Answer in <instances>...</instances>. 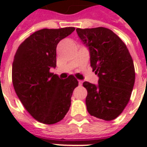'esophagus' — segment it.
<instances>
[{
    "label": "esophagus",
    "instance_id": "34e87169",
    "mask_svg": "<svg viewBox=\"0 0 147 147\" xmlns=\"http://www.w3.org/2000/svg\"><path fill=\"white\" fill-rule=\"evenodd\" d=\"M83 81H82V80H79V85H80V86H82V85H83Z\"/></svg>",
    "mask_w": 147,
    "mask_h": 147
}]
</instances>
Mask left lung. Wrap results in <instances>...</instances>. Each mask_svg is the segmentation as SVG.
<instances>
[{
    "instance_id": "1",
    "label": "left lung",
    "mask_w": 147,
    "mask_h": 147,
    "mask_svg": "<svg viewBox=\"0 0 147 147\" xmlns=\"http://www.w3.org/2000/svg\"><path fill=\"white\" fill-rule=\"evenodd\" d=\"M76 32L88 48L90 66L98 76V84L83 83L87 111L99 119L114 120L127 105L134 87L132 58L123 41L108 28H77Z\"/></svg>"
}]
</instances>
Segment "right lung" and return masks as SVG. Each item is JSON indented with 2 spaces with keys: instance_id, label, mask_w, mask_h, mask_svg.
<instances>
[{
  "instance_id": "1",
  "label": "right lung",
  "mask_w": 147,
  "mask_h": 147,
  "mask_svg": "<svg viewBox=\"0 0 147 147\" xmlns=\"http://www.w3.org/2000/svg\"><path fill=\"white\" fill-rule=\"evenodd\" d=\"M75 27L42 29L22 42L12 64V83L25 109L39 122L53 124L61 121L71 106V98L78 80L71 75L61 80L51 73L57 66V45Z\"/></svg>"
}]
</instances>
